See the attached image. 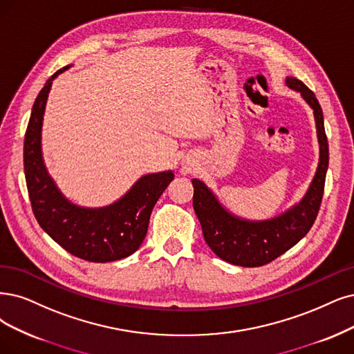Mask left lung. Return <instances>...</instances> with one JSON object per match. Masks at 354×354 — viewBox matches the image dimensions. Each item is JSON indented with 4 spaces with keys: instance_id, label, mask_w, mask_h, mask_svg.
<instances>
[{
    "instance_id": "obj_1",
    "label": "left lung",
    "mask_w": 354,
    "mask_h": 354,
    "mask_svg": "<svg viewBox=\"0 0 354 354\" xmlns=\"http://www.w3.org/2000/svg\"><path fill=\"white\" fill-rule=\"evenodd\" d=\"M286 84L302 95L313 109L317 122L319 165L304 200L279 217L250 221L226 212L201 180L192 179V205L201 223L204 239L218 258L233 266L261 267L271 263L305 236L319 212L330 159L322 109L313 91L297 78L287 77Z\"/></svg>"
}]
</instances>
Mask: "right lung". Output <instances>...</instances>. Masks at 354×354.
<instances>
[{
    "label": "right lung",
    "instance_id": "1",
    "mask_svg": "<svg viewBox=\"0 0 354 354\" xmlns=\"http://www.w3.org/2000/svg\"><path fill=\"white\" fill-rule=\"evenodd\" d=\"M67 68L48 78L33 103L24 136L26 185L37 223L52 239L77 258L109 263L138 250L147 234L153 207L175 175L167 170L142 176L121 200L102 208H83L65 198L45 169L41 131L52 82Z\"/></svg>",
    "mask_w": 354,
    "mask_h": 354
}]
</instances>
